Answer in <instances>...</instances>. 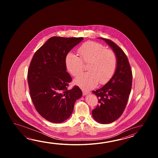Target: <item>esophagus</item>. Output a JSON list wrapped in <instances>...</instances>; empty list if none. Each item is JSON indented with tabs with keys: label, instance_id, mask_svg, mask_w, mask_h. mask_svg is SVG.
<instances>
[{
	"label": "esophagus",
	"instance_id": "1",
	"mask_svg": "<svg viewBox=\"0 0 158 158\" xmlns=\"http://www.w3.org/2000/svg\"><path fill=\"white\" fill-rule=\"evenodd\" d=\"M82 93H83V95H87V94H90V92L86 91H82Z\"/></svg>",
	"mask_w": 158,
	"mask_h": 158
}]
</instances>
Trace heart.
I'll list each match as a JSON object with an SVG mask.
<instances>
[{
	"label": "heart",
	"mask_w": 158,
	"mask_h": 158,
	"mask_svg": "<svg viewBox=\"0 0 158 158\" xmlns=\"http://www.w3.org/2000/svg\"><path fill=\"white\" fill-rule=\"evenodd\" d=\"M80 57L69 52L65 57V65L72 76L77 77L82 72L84 64H88L89 72L76 78L74 82L85 90L107 83L113 77L117 68L118 59L114 52L106 49L102 44L88 41L78 49Z\"/></svg>",
	"instance_id": "1"
}]
</instances>
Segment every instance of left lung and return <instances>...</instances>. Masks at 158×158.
<instances>
[{
    "label": "left lung",
    "instance_id": "left-lung-1",
    "mask_svg": "<svg viewBox=\"0 0 158 158\" xmlns=\"http://www.w3.org/2000/svg\"><path fill=\"white\" fill-rule=\"evenodd\" d=\"M112 48L117 56L118 65L111 80L104 86L93 91L97 96V107L92 111L95 121L109 124L120 118L127 104L132 84V72L128 57L120 47L112 40L101 38Z\"/></svg>",
    "mask_w": 158,
    "mask_h": 158
}]
</instances>
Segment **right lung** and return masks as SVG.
Instances as JSON below:
<instances>
[{
	"mask_svg": "<svg viewBox=\"0 0 158 158\" xmlns=\"http://www.w3.org/2000/svg\"><path fill=\"white\" fill-rule=\"evenodd\" d=\"M83 37H52L35 52L27 72L31 101L46 120L60 123L70 117L82 92L77 86L68 89L72 77L67 72L68 53Z\"/></svg>",
	"mask_w": 158,
	"mask_h": 158,
	"instance_id": "1",
	"label": "right lung"
}]
</instances>
